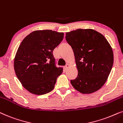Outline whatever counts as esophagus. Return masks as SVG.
Masks as SVG:
<instances>
[{"instance_id":"obj_1","label":"esophagus","mask_w":123,"mask_h":123,"mask_svg":"<svg viewBox=\"0 0 123 123\" xmlns=\"http://www.w3.org/2000/svg\"><path fill=\"white\" fill-rule=\"evenodd\" d=\"M69 66H70V64H68H68H67V65H66V66H64L65 69V70H67V68H68Z\"/></svg>"}]
</instances>
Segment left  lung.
Masks as SVG:
<instances>
[{
  "instance_id": "1",
  "label": "left lung",
  "mask_w": 123,
  "mask_h": 123,
  "mask_svg": "<svg viewBox=\"0 0 123 123\" xmlns=\"http://www.w3.org/2000/svg\"><path fill=\"white\" fill-rule=\"evenodd\" d=\"M73 49L78 75L70 82L83 94L97 91L107 81L112 69L114 55L104 35L93 29H77L66 33Z\"/></svg>"
}]
</instances>
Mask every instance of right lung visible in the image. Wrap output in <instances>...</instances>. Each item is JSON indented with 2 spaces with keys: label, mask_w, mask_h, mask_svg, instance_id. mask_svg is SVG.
<instances>
[{
  "label": "right lung",
  "mask_w": 123,
  "mask_h": 123,
  "mask_svg": "<svg viewBox=\"0 0 123 123\" xmlns=\"http://www.w3.org/2000/svg\"><path fill=\"white\" fill-rule=\"evenodd\" d=\"M63 35L50 30H36L21 43L14 57V71L23 86L32 94L52 91L63 72L62 68L55 66L53 51Z\"/></svg>",
  "instance_id": "1"
}]
</instances>
